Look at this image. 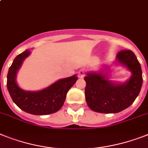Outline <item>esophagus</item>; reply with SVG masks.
<instances>
[{
	"instance_id": "34e87169",
	"label": "esophagus",
	"mask_w": 148,
	"mask_h": 148,
	"mask_svg": "<svg viewBox=\"0 0 148 148\" xmlns=\"http://www.w3.org/2000/svg\"><path fill=\"white\" fill-rule=\"evenodd\" d=\"M78 75H79V78H83V77L85 75V71L84 69H80V70L78 72Z\"/></svg>"
}]
</instances>
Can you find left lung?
I'll return each mask as SVG.
<instances>
[{"mask_svg": "<svg viewBox=\"0 0 148 148\" xmlns=\"http://www.w3.org/2000/svg\"><path fill=\"white\" fill-rule=\"evenodd\" d=\"M116 58L132 73L126 82L115 85L101 73H88L84 78L88 106L97 113H116L126 109L132 104L141 91L142 71L135 53L130 50H122L118 52Z\"/></svg>", "mask_w": 148, "mask_h": 148, "instance_id": "1", "label": "left lung"}]
</instances>
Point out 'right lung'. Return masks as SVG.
I'll return each instance as SVG.
<instances>
[{
    "mask_svg": "<svg viewBox=\"0 0 148 148\" xmlns=\"http://www.w3.org/2000/svg\"><path fill=\"white\" fill-rule=\"evenodd\" d=\"M30 54L26 50L16 57L7 74V86L13 101L26 113L33 115H47L56 113L63 107L66 94L78 79L76 75L60 79L44 90L25 91L16 82V75L23 61Z\"/></svg>",
    "mask_w": 148,
    "mask_h": 148,
    "instance_id": "add662e5",
    "label": "right lung"
}]
</instances>
